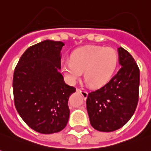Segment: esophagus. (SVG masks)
Wrapping results in <instances>:
<instances>
[{"instance_id":"esophagus-1","label":"esophagus","mask_w":151,"mask_h":151,"mask_svg":"<svg viewBox=\"0 0 151 151\" xmlns=\"http://www.w3.org/2000/svg\"><path fill=\"white\" fill-rule=\"evenodd\" d=\"M78 92H79L81 94L83 95V97L86 99L88 97V92L85 91V90H81V89H78Z\"/></svg>"}]
</instances>
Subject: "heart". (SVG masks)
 <instances>
[{
    "label": "heart",
    "mask_w": 151,
    "mask_h": 151,
    "mask_svg": "<svg viewBox=\"0 0 151 151\" xmlns=\"http://www.w3.org/2000/svg\"><path fill=\"white\" fill-rule=\"evenodd\" d=\"M119 58L115 50L101 46H86L71 54V60L62 63V70L70 83L82 76L93 88H101L111 80L117 69Z\"/></svg>",
    "instance_id": "obj_1"
}]
</instances>
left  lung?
I'll list each match as a JSON object with an SVG mask.
<instances>
[{
	"instance_id": "1",
	"label": "left lung",
	"mask_w": 151,
	"mask_h": 151,
	"mask_svg": "<svg viewBox=\"0 0 151 151\" xmlns=\"http://www.w3.org/2000/svg\"><path fill=\"white\" fill-rule=\"evenodd\" d=\"M118 54L121 68L107 84L89 93L86 101L90 124L99 131L111 132L123 127L138 104L139 69L126 50L119 47Z\"/></svg>"
}]
</instances>
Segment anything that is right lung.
Masks as SVG:
<instances>
[{
    "mask_svg": "<svg viewBox=\"0 0 151 151\" xmlns=\"http://www.w3.org/2000/svg\"><path fill=\"white\" fill-rule=\"evenodd\" d=\"M63 46L45 40L30 47L14 72L16 109L24 122L41 134L59 132L69 119L68 98L76 88L65 83L59 72Z\"/></svg>",
    "mask_w": 151,
    "mask_h": 151,
    "instance_id": "obj_1",
    "label": "right lung"
}]
</instances>
